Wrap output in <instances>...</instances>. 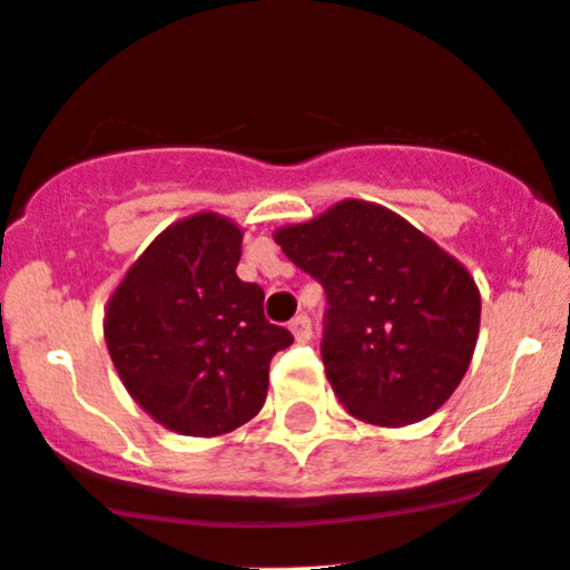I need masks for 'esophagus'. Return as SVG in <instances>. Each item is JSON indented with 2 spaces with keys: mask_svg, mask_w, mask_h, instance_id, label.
Here are the masks:
<instances>
[{
  "mask_svg": "<svg viewBox=\"0 0 570 570\" xmlns=\"http://www.w3.org/2000/svg\"><path fill=\"white\" fill-rule=\"evenodd\" d=\"M289 330H292V335H295L299 343L311 341V318L305 316V314H299V316L292 318V322H289Z\"/></svg>",
  "mask_w": 570,
  "mask_h": 570,
  "instance_id": "34e87169",
  "label": "esophagus"
}]
</instances>
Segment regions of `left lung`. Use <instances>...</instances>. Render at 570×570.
Returning a JSON list of instances; mask_svg holds the SVG:
<instances>
[{"label":"left lung","mask_w":570,"mask_h":570,"mask_svg":"<svg viewBox=\"0 0 570 570\" xmlns=\"http://www.w3.org/2000/svg\"><path fill=\"white\" fill-rule=\"evenodd\" d=\"M275 243L322 284V360L348 414L386 428L435 414L476 348L481 299L465 267L360 199L278 229Z\"/></svg>","instance_id":"1"}]
</instances>
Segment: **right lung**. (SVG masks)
<instances>
[{"label":"right lung","instance_id":"right-lung-1","mask_svg":"<svg viewBox=\"0 0 570 570\" xmlns=\"http://www.w3.org/2000/svg\"><path fill=\"white\" fill-rule=\"evenodd\" d=\"M243 233L197 214L173 224L129 267L105 314L124 386L156 422L222 435L259 414L275 352L292 333L265 318V292L237 278Z\"/></svg>","mask_w":570,"mask_h":570}]
</instances>
